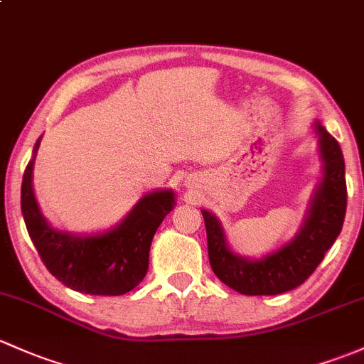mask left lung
Instances as JSON below:
<instances>
[{
  "label": "left lung",
  "mask_w": 364,
  "mask_h": 364,
  "mask_svg": "<svg viewBox=\"0 0 364 364\" xmlns=\"http://www.w3.org/2000/svg\"><path fill=\"white\" fill-rule=\"evenodd\" d=\"M314 132L323 160V179L314 192L300 232L284 246L256 259L235 255L228 247L220 220L202 209L209 263L216 277L228 288L250 296L286 293L304 284L333 246L346 218V162L338 141L321 122H314Z\"/></svg>",
  "instance_id": "1"
}]
</instances>
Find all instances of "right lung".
Segmentation results:
<instances>
[{"mask_svg": "<svg viewBox=\"0 0 364 364\" xmlns=\"http://www.w3.org/2000/svg\"><path fill=\"white\" fill-rule=\"evenodd\" d=\"M33 159L22 178L21 208L29 237L53 277L75 291L118 296L136 288L148 272L150 246L156 228L172 211V190H159L139 198L132 211L109 230L92 235L60 232L40 211L33 190Z\"/></svg>", "mask_w": 364, "mask_h": 364, "instance_id": "obj_1", "label": "right lung"}]
</instances>
